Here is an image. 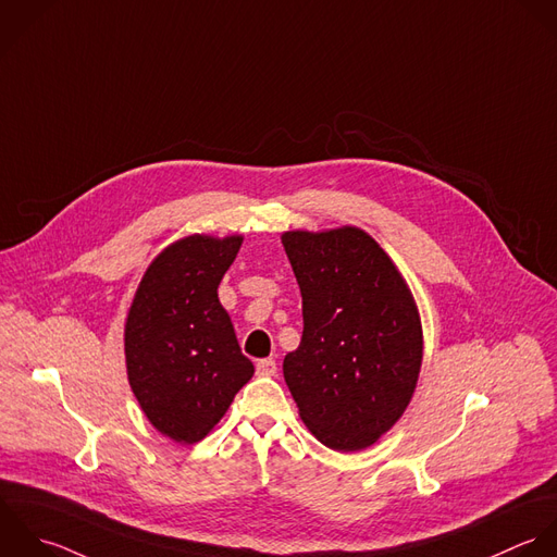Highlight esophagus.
Segmentation results:
<instances>
[{
	"mask_svg": "<svg viewBox=\"0 0 557 557\" xmlns=\"http://www.w3.org/2000/svg\"><path fill=\"white\" fill-rule=\"evenodd\" d=\"M256 373L262 375V377H271L277 373V364L273 358H264V360H258L256 362Z\"/></svg>",
	"mask_w": 557,
	"mask_h": 557,
	"instance_id": "obj_1",
	"label": "esophagus"
}]
</instances>
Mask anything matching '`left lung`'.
<instances>
[{
    "label": "left lung",
    "instance_id": "obj_1",
    "mask_svg": "<svg viewBox=\"0 0 557 557\" xmlns=\"http://www.w3.org/2000/svg\"><path fill=\"white\" fill-rule=\"evenodd\" d=\"M301 290L304 334L284 358L299 417L334 451L377 443L406 412L423 362L410 286L356 225L282 234Z\"/></svg>",
    "mask_w": 557,
    "mask_h": 557
}]
</instances>
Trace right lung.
I'll list each match as a JSON object with an SVG mask.
<instances>
[{
    "label": "right lung",
    "instance_id": "right-lung-1",
    "mask_svg": "<svg viewBox=\"0 0 557 557\" xmlns=\"http://www.w3.org/2000/svg\"><path fill=\"white\" fill-rule=\"evenodd\" d=\"M240 245V234L171 243L143 273L125 319L129 388L147 421L182 445L203 441L253 375L216 293Z\"/></svg>",
    "mask_w": 557,
    "mask_h": 557
}]
</instances>
